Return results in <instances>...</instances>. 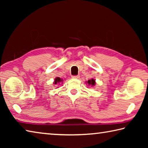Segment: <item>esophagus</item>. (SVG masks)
Listing matches in <instances>:
<instances>
[{
    "label": "esophagus",
    "instance_id": "esophagus-1",
    "mask_svg": "<svg viewBox=\"0 0 148 148\" xmlns=\"http://www.w3.org/2000/svg\"><path fill=\"white\" fill-rule=\"evenodd\" d=\"M72 77L75 79H78V78H79V75H77V76H72Z\"/></svg>",
    "mask_w": 148,
    "mask_h": 148
}]
</instances>
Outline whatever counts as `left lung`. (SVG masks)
I'll use <instances>...</instances> for the list:
<instances>
[{
	"label": "left lung",
	"mask_w": 148,
	"mask_h": 148,
	"mask_svg": "<svg viewBox=\"0 0 148 148\" xmlns=\"http://www.w3.org/2000/svg\"><path fill=\"white\" fill-rule=\"evenodd\" d=\"M87 84H88L89 86H93L95 85V81L94 79H89L88 81H87Z\"/></svg>",
	"instance_id": "left-lung-1"
}]
</instances>
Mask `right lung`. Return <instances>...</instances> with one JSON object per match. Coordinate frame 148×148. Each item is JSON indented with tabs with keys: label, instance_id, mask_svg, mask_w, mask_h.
<instances>
[{
	"label": "right lung",
	"instance_id": "obj_1",
	"mask_svg": "<svg viewBox=\"0 0 148 148\" xmlns=\"http://www.w3.org/2000/svg\"><path fill=\"white\" fill-rule=\"evenodd\" d=\"M62 82V79L61 78H60L59 77H56V79H55V82H54V84H60Z\"/></svg>",
	"mask_w": 148,
	"mask_h": 148
}]
</instances>
